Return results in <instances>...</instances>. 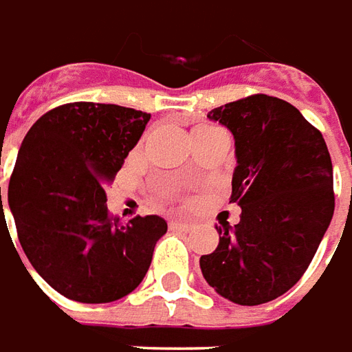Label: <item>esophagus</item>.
<instances>
[{
	"instance_id": "obj_1",
	"label": "esophagus",
	"mask_w": 352,
	"mask_h": 352,
	"mask_svg": "<svg viewBox=\"0 0 352 352\" xmlns=\"http://www.w3.org/2000/svg\"><path fill=\"white\" fill-rule=\"evenodd\" d=\"M170 229H178V231H189V229H193V223H189V221H182V220H172Z\"/></svg>"
}]
</instances>
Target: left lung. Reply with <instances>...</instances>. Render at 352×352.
<instances>
[{
	"label": "left lung",
	"instance_id": "8db88e82",
	"mask_svg": "<svg viewBox=\"0 0 352 352\" xmlns=\"http://www.w3.org/2000/svg\"><path fill=\"white\" fill-rule=\"evenodd\" d=\"M235 136L229 203L235 229L216 228L220 244L201 256L206 283L239 305H261L307 271L336 206L331 159L320 131L286 100L252 94L208 111Z\"/></svg>",
	"mask_w": 352,
	"mask_h": 352
}]
</instances>
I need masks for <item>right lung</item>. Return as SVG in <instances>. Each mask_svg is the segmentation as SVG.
I'll use <instances>...</instances> for the list:
<instances>
[{
  "label": "right lung",
  "mask_w": 352,
  "mask_h": 352,
  "mask_svg": "<svg viewBox=\"0 0 352 352\" xmlns=\"http://www.w3.org/2000/svg\"><path fill=\"white\" fill-rule=\"evenodd\" d=\"M149 117L116 104L69 102L39 117L22 142L9 182L19 241L45 283L68 300L108 303L131 294L166 233L159 216L119 223L104 191Z\"/></svg>",
  "instance_id": "right-lung-1"
}]
</instances>
